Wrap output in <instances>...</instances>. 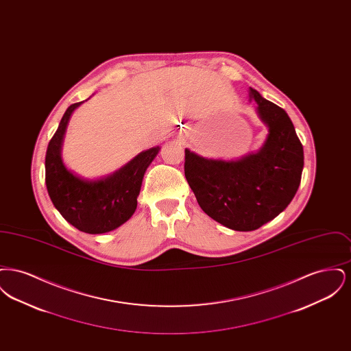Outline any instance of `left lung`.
Returning a JSON list of instances; mask_svg holds the SVG:
<instances>
[{
    "label": "left lung",
    "instance_id": "left-lung-1",
    "mask_svg": "<svg viewBox=\"0 0 351 351\" xmlns=\"http://www.w3.org/2000/svg\"><path fill=\"white\" fill-rule=\"evenodd\" d=\"M256 112L267 126L263 146L235 160L208 159L185 149L184 173L201 209L221 225L256 230L280 215L295 197L304 150L285 110L250 88Z\"/></svg>",
    "mask_w": 351,
    "mask_h": 351
}]
</instances>
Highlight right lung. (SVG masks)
I'll use <instances>...</instances> for the list:
<instances>
[{
  "mask_svg": "<svg viewBox=\"0 0 351 351\" xmlns=\"http://www.w3.org/2000/svg\"><path fill=\"white\" fill-rule=\"evenodd\" d=\"M83 102L68 108L51 138L46 152V185L53 206L72 226L84 233H108L133 216L145 172L160 147L142 151L101 179H84L73 173L63 162L62 145L69 118Z\"/></svg>",
  "mask_w": 351,
  "mask_h": 351,
  "instance_id": "obj_1",
  "label": "right lung"
}]
</instances>
